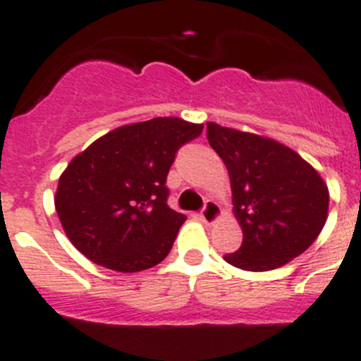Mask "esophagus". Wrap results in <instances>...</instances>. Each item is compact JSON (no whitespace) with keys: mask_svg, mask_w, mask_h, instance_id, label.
Returning <instances> with one entry per match:
<instances>
[{"mask_svg":"<svg viewBox=\"0 0 361 361\" xmlns=\"http://www.w3.org/2000/svg\"><path fill=\"white\" fill-rule=\"evenodd\" d=\"M221 214H223L221 207L217 205L216 202H212V200H209V202L205 203V207H203V210H202V214H200V217H202L203 223L212 224V223H216L217 219H219Z\"/></svg>","mask_w":361,"mask_h":361,"instance_id":"1","label":"esophagus"}]
</instances>
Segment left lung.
Segmentation results:
<instances>
[{
  "label": "left lung",
  "mask_w": 361,
  "mask_h": 361,
  "mask_svg": "<svg viewBox=\"0 0 361 361\" xmlns=\"http://www.w3.org/2000/svg\"><path fill=\"white\" fill-rule=\"evenodd\" d=\"M207 140L230 176L233 214L244 233L224 262L249 272L279 269L317 238L330 192L319 173L274 138L207 123Z\"/></svg>",
  "instance_id": "8db88e82"
}]
</instances>
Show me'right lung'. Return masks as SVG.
I'll use <instances>...</instances> for the list:
<instances>
[{
  "instance_id": "right-lung-1",
  "label": "right lung",
  "mask_w": 361,
  "mask_h": 361,
  "mask_svg": "<svg viewBox=\"0 0 361 361\" xmlns=\"http://www.w3.org/2000/svg\"><path fill=\"white\" fill-rule=\"evenodd\" d=\"M202 130L179 117H154L116 128L75 156L54 196L71 244L116 272L161 263L185 221L166 205V176L180 145Z\"/></svg>"
}]
</instances>
